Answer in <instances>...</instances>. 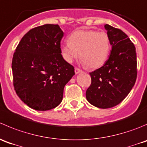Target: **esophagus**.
I'll list each match as a JSON object with an SVG mask.
<instances>
[{
	"instance_id": "34e87169",
	"label": "esophagus",
	"mask_w": 147,
	"mask_h": 147,
	"mask_svg": "<svg viewBox=\"0 0 147 147\" xmlns=\"http://www.w3.org/2000/svg\"><path fill=\"white\" fill-rule=\"evenodd\" d=\"M82 72V70H81V69H79L78 68H75V73L76 74H78L79 73H81Z\"/></svg>"
}]
</instances>
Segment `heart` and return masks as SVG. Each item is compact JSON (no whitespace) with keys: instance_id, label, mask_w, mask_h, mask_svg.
I'll return each instance as SVG.
<instances>
[{"instance_id":"heart-1","label":"heart","mask_w":147,"mask_h":147,"mask_svg":"<svg viewBox=\"0 0 147 147\" xmlns=\"http://www.w3.org/2000/svg\"><path fill=\"white\" fill-rule=\"evenodd\" d=\"M62 56L69 63L79 56L84 64L90 69L102 66L107 60L111 50L109 36L104 31L78 30L69 36V42L61 46Z\"/></svg>"}]
</instances>
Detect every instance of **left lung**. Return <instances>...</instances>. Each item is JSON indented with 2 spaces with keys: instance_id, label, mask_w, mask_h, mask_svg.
<instances>
[{
  "instance_id": "8db88e82",
  "label": "left lung",
  "mask_w": 147,
  "mask_h": 147,
  "mask_svg": "<svg viewBox=\"0 0 147 147\" xmlns=\"http://www.w3.org/2000/svg\"><path fill=\"white\" fill-rule=\"evenodd\" d=\"M111 45V54L102 67L91 72V84L86 97L93 106L109 109L118 105L136 82V48L127 35L110 25L104 26Z\"/></svg>"
}]
</instances>
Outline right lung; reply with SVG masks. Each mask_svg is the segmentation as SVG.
Instances as JSON below:
<instances>
[{
    "mask_svg": "<svg viewBox=\"0 0 147 147\" xmlns=\"http://www.w3.org/2000/svg\"><path fill=\"white\" fill-rule=\"evenodd\" d=\"M63 30L59 25L45 24L24 35L12 61L14 89L21 101L37 111L61 104L65 85L75 74L61 50Z\"/></svg>",
    "mask_w": 147,
    "mask_h": 147,
    "instance_id": "1",
    "label": "right lung"
}]
</instances>
